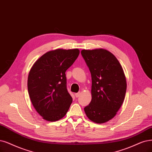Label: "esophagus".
Listing matches in <instances>:
<instances>
[{
  "instance_id": "obj_1",
  "label": "esophagus",
  "mask_w": 152,
  "mask_h": 152,
  "mask_svg": "<svg viewBox=\"0 0 152 152\" xmlns=\"http://www.w3.org/2000/svg\"><path fill=\"white\" fill-rule=\"evenodd\" d=\"M80 94H81L80 92H79V93H75V96H76V98H77V97H79V96H80Z\"/></svg>"
}]
</instances>
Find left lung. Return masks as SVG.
I'll list each match as a JSON object with an SVG mask.
<instances>
[{
  "label": "left lung",
  "mask_w": 152,
  "mask_h": 152,
  "mask_svg": "<svg viewBox=\"0 0 152 152\" xmlns=\"http://www.w3.org/2000/svg\"><path fill=\"white\" fill-rule=\"evenodd\" d=\"M92 80L90 103L84 108L88 118L103 123L116 115L124 101L126 81L115 56L103 49L82 50Z\"/></svg>",
  "instance_id": "obj_1"
}]
</instances>
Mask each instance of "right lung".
Wrapping results in <instances>:
<instances>
[{
  "instance_id": "add662e5",
  "label": "right lung",
  "mask_w": 152,
  "mask_h": 152,
  "mask_svg": "<svg viewBox=\"0 0 152 152\" xmlns=\"http://www.w3.org/2000/svg\"><path fill=\"white\" fill-rule=\"evenodd\" d=\"M79 54L77 49L51 50L42 55L31 67L28 93L34 107L44 120H59L68 111L72 98L67 91L65 72Z\"/></svg>"
}]
</instances>
